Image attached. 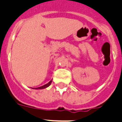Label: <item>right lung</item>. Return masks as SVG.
I'll use <instances>...</instances> for the list:
<instances>
[{"label": "right lung", "instance_id": "add662e5", "mask_svg": "<svg viewBox=\"0 0 122 122\" xmlns=\"http://www.w3.org/2000/svg\"><path fill=\"white\" fill-rule=\"evenodd\" d=\"M51 82H52V80H51L49 82V83H48L47 84H46V85H44L42 86H40V87H37V88H35V89H44V88H46L48 87L50 85L51 83Z\"/></svg>", "mask_w": 122, "mask_h": 122}]
</instances>
